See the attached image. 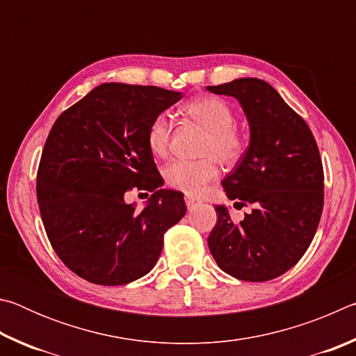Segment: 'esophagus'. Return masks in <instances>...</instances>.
Masks as SVG:
<instances>
[{
    "mask_svg": "<svg viewBox=\"0 0 356 356\" xmlns=\"http://www.w3.org/2000/svg\"><path fill=\"white\" fill-rule=\"evenodd\" d=\"M185 204H186V209L191 210V209H195L196 206H200L201 202H200V200H196V197L186 195V196H185Z\"/></svg>",
    "mask_w": 356,
    "mask_h": 356,
    "instance_id": "esophagus-1",
    "label": "esophagus"
}]
</instances>
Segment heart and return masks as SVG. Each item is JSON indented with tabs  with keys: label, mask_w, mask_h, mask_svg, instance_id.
<instances>
[{
	"label": "heart",
	"mask_w": 356,
	"mask_h": 356,
	"mask_svg": "<svg viewBox=\"0 0 356 356\" xmlns=\"http://www.w3.org/2000/svg\"><path fill=\"white\" fill-rule=\"evenodd\" d=\"M184 114L193 122L207 130L202 141L201 160H174L165 168V182L190 196H200L206 185L220 176V161L232 166L243 155L246 141L242 131L236 127V113L227 104L215 95L186 102ZM172 125L165 113L156 114L150 120L146 131V143L150 152L165 156L170 150Z\"/></svg>",
	"instance_id": "heart-1"
}]
</instances>
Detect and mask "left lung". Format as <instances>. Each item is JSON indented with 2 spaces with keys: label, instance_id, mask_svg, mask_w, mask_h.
Returning a JSON list of instances; mask_svg holds the SVG:
<instances>
[{
  "label": "left lung",
  "instance_id": "8db88e82",
  "mask_svg": "<svg viewBox=\"0 0 356 356\" xmlns=\"http://www.w3.org/2000/svg\"><path fill=\"white\" fill-rule=\"evenodd\" d=\"M236 97L248 118L251 140L222 186L229 200L252 206L236 222L216 206L207 238L218 267L234 278L264 282L286 273L314 238L323 209V166L308 124L267 81L238 78L207 86Z\"/></svg>",
  "mask_w": 356,
  "mask_h": 356
}]
</instances>
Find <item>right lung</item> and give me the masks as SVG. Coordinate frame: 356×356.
I'll list each match as a JSON object with an SVG mask.
<instances>
[{"label": "right lung", "mask_w": 356, "mask_h": 356, "mask_svg": "<svg viewBox=\"0 0 356 356\" xmlns=\"http://www.w3.org/2000/svg\"><path fill=\"white\" fill-rule=\"evenodd\" d=\"M180 99L156 86L104 83L53 124L35 180L39 210L53 250L83 280L141 278L185 215L184 195L156 190L161 176L146 143L150 120ZM129 191L154 195L136 211L123 200Z\"/></svg>", "instance_id": "1"}]
</instances>
